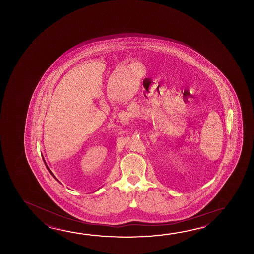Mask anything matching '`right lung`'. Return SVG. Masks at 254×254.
Returning a JSON list of instances; mask_svg holds the SVG:
<instances>
[{"label": "right lung", "mask_w": 254, "mask_h": 254, "mask_svg": "<svg viewBox=\"0 0 254 254\" xmlns=\"http://www.w3.org/2000/svg\"><path fill=\"white\" fill-rule=\"evenodd\" d=\"M43 161H44V159H43ZM44 162H45V161H44ZM45 165L47 166V164H46V162H45ZM47 169H48L49 171H50V169H49L48 166H47Z\"/></svg>", "instance_id": "1"}]
</instances>
